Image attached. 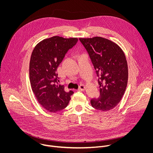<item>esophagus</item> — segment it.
<instances>
[{"instance_id":"obj_1","label":"esophagus","mask_w":153,"mask_h":153,"mask_svg":"<svg viewBox=\"0 0 153 153\" xmlns=\"http://www.w3.org/2000/svg\"><path fill=\"white\" fill-rule=\"evenodd\" d=\"M85 90V86L84 85H80L78 88L79 91H84Z\"/></svg>"}]
</instances>
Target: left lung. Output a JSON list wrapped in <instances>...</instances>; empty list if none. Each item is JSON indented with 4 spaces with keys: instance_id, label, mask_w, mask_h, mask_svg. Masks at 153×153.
Listing matches in <instances>:
<instances>
[{
    "instance_id": "8db88e82",
    "label": "left lung",
    "mask_w": 153,
    "mask_h": 153,
    "mask_svg": "<svg viewBox=\"0 0 153 153\" xmlns=\"http://www.w3.org/2000/svg\"><path fill=\"white\" fill-rule=\"evenodd\" d=\"M91 60L100 88V95L91 99L96 110L107 111L120 102L128 83V65L124 53L113 42L101 37L79 38Z\"/></svg>"
}]
</instances>
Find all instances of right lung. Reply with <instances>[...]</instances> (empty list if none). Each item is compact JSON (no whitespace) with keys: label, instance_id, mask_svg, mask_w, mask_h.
Here are the masks:
<instances>
[{"label":"right lung","instance_id":"right-lung-1","mask_svg":"<svg viewBox=\"0 0 153 153\" xmlns=\"http://www.w3.org/2000/svg\"><path fill=\"white\" fill-rule=\"evenodd\" d=\"M77 38L54 36L43 40L34 48L30 62V80L39 103L49 112L66 108L74 92H65L59 85L57 69L68 51L77 43Z\"/></svg>","mask_w":153,"mask_h":153}]
</instances>
